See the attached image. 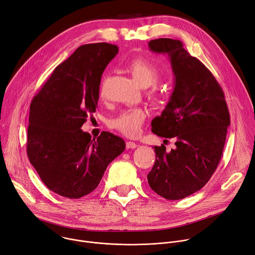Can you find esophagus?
<instances>
[{"label": "esophagus", "instance_id": "1", "mask_svg": "<svg viewBox=\"0 0 255 255\" xmlns=\"http://www.w3.org/2000/svg\"><path fill=\"white\" fill-rule=\"evenodd\" d=\"M126 146H127V148H135L136 146H137V144L134 142V141H127V143H126Z\"/></svg>", "mask_w": 255, "mask_h": 255}]
</instances>
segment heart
<instances>
[{"label": "heart", "instance_id": "heart-1", "mask_svg": "<svg viewBox=\"0 0 255 255\" xmlns=\"http://www.w3.org/2000/svg\"><path fill=\"white\" fill-rule=\"evenodd\" d=\"M129 70L133 79L144 88L154 85L161 77L160 69L154 63L144 58L133 59L129 64ZM148 97L157 104L161 100L162 93L157 88H154L148 92ZM144 119V111L140 109L129 110L116 118L112 122V126L128 136H134L139 132Z\"/></svg>", "mask_w": 255, "mask_h": 255}]
</instances>
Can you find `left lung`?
Returning <instances> with one entry per match:
<instances>
[{
    "instance_id": "1",
    "label": "left lung",
    "mask_w": 255,
    "mask_h": 255,
    "mask_svg": "<svg viewBox=\"0 0 255 255\" xmlns=\"http://www.w3.org/2000/svg\"><path fill=\"white\" fill-rule=\"evenodd\" d=\"M149 50L167 54L174 73V90L151 131L176 137V147L152 146L156 162L147 174L151 190L168 200L186 198L204 187L223 152L230 117L224 93L209 69L191 56L180 40L160 38Z\"/></svg>"
}]
</instances>
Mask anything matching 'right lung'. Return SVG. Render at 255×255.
I'll return each instance as SVG.
<instances>
[{
	"label": "right lung",
	"instance_id": "1",
	"mask_svg": "<svg viewBox=\"0 0 255 255\" xmlns=\"http://www.w3.org/2000/svg\"><path fill=\"white\" fill-rule=\"evenodd\" d=\"M118 53L119 47L109 43L78 47L30 105L28 158L47 188L60 196L78 199L92 192L126 148L112 132L91 138L81 129L95 113L101 75Z\"/></svg>",
	"mask_w": 255,
	"mask_h": 255
}]
</instances>
